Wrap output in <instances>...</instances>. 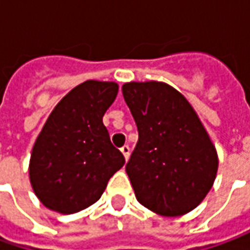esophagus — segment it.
I'll return each mask as SVG.
<instances>
[{"label":"esophagus","mask_w":250,"mask_h":250,"mask_svg":"<svg viewBox=\"0 0 250 250\" xmlns=\"http://www.w3.org/2000/svg\"><path fill=\"white\" fill-rule=\"evenodd\" d=\"M121 151H122V154H124V157H125V160L129 159V154H130V149L128 145H125V146H122L121 147Z\"/></svg>","instance_id":"esophagus-1"}]
</instances>
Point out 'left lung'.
Returning a JSON list of instances; mask_svg holds the SVG:
<instances>
[{"label":"left lung","instance_id":"obj_1","mask_svg":"<svg viewBox=\"0 0 250 250\" xmlns=\"http://www.w3.org/2000/svg\"><path fill=\"white\" fill-rule=\"evenodd\" d=\"M122 94L139 140L126 164L136 199L161 216H181L206 197L218 160L196 112L174 87L130 82Z\"/></svg>","mask_w":250,"mask_h":250}]
</instances>
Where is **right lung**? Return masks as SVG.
<instances>
[{
	"label": "right lung",
	"mask_w": 250,
	"mask_h": 250,
	"mask_svg": "<svg viewBox=\"0 0 250 250\" xmlns=\"http://www.w3.org/2000/svg\"><path fill=\"white\" fill-rule=\"evenodd\" d=\"M118 84L87 81L69 91L50 114L30 157V182L44 206L72 214L96 203L124 164L103 117Z\"/></svg>",
	"instance_id": "obj_1"
}]
</instances>
